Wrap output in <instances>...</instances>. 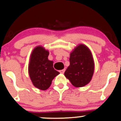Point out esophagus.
<instances>
[{"instance_id":"esophagus-1","label":"esophagus","mask_w":121,"mask_h":121,"mask_svg":"<svg viewBox=\"0 0 121 121\" xmlns=\"http://www.w3.org/2000/svg\"><path fill=\"white\" fill-rule=\"evenodd\" d=\"M65 69H62V70H60V73H61V74H64L65 72Z\"/></svg>"}]
</instances>
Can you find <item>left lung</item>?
<instances>
[{
    "label": "left lung",
    "instance_id": "left-lung-1",
    "mask_svg": "<svg viewBox=\"0 0 121 121\" xmlns=\"http://www.w3.org/2000/svg\"><path fill=\"white\" fill-rule=\"evenodd\" d=\"M70 65L64 75L75 87H80L89 83L94 70L91 51L84 44H79L70 53Z\"/></svg>",
    "mask_w": 121,
    "mask_h": 121
}]
</instances>
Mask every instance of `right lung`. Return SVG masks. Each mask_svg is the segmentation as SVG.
Instances as JSON below:
<instances>
[{"mask_svg":"<svg viewBox=\"0 0 121 121\" xmlns=\"http://www.w3.org/2000/svg\"><path fill=\"white\" fill-rule=\"evenodd\" d=\"M49 53L44 47H36L32 52L28 65L29 75L33 85L43 91L49 88L53 79L60 73L53 67V62L48 60Z\"/></svg>","mask_w":121,"mask_h":121,"instance_id":"add662e5","label":"right lung"}]
</instances>
